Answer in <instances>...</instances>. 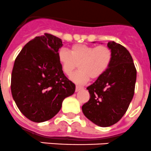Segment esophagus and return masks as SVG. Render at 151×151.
<instances>
[{"mask_svg": "<svg viewBox=\"0 0 151 151\" xmlns=\"http://www.w3.org/2000/svg\"><path fill=\"white\" fill-rule=\"evenodd\" d=\"M83 89V88H82V87L81 86H76V92H78V91L79 90H81V89Z\"/></svg>", "mask_w": 151, "mask_h": 151, "instance_id": "esophagus-1", "label": "esophagus"}]
</instances>
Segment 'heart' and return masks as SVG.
<instances>
[{"label":"heart","instance_id":"1","mask_svg":"<svg viewBox=\"0 0 151 151\" xmlns=\"http://www.w3.org/2000/svg\"><path fill=\"white\" fill-rule=\"evenodd\" d=\"M58 61L63 73L71 76L76 69L79 70L71 76V79L78 85L96 79L108 69L111 63L113 53L106 45L93 46L76 44L72 46L70 52L62 48L58 52Z\"/></svg>","mask_w":151,"mask_h":151}]
</instances>
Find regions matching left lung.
<instances>
[{"instance_id": "8db88e82", "label": "left lung", "mask_w": 151, "mask_h": 151, "mask_svg": "<svg viewBox=\"0 0 151 151\" xmlns=\"http://www.w3.org/2000/svg\"><path fill=\"white\" fill-rule=\"evenodd\" d=\"M107 46L113 57L109 68L87 87L89 99L82 107L84 115L96 125L106 127L125 114L134 95L137 69L129 52L114 42Z\"/></svg>"}]
</instances>
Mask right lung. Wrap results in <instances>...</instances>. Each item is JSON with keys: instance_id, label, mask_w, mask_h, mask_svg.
Returning a JSON list of instances; mask_svg holds the SVG:
<instances>
[{"instance_id": "right-lung-1", "label": "right lung", "mask_w": 151, "mask_h": 151, "mask_svg": "<svg viewBox=\"0 0 151 151\" xmlns=\"http://www.w3.org/2000/svg\"><path fill=\"white\" fill-rule=\"evenodd\" d=\"M62 46L60 38L45 33L28 42L14 61L12 96L22 114L35 123L55 116L62 101L76 90L58 61V52Z\"/></svg>"}]
</instances>
